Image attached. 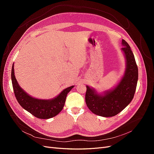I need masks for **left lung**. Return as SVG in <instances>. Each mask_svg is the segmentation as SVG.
I'll list each match as a JSON object with an SVG mask.
<instances>
[{"label": "left lung", "mask_w": 154, "mask_h": 154, "mask_svg": "<svg viewBox=\"0 0 154 154\" xmlns=\"http://www.w3.org/2000/svg\"><path fill=\"white\" fill-rule=\"evenodd\" d=\"M122 50L126 59V69L118 85L103 94H97L87 86L85 102L94 114L103 117H112L122 112L132 100L138 80V68L130 45L122 40Z\"/></svg>", "instance_id": "8db88e82"}]
</instances>
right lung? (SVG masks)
<instances>
[{"mask_svg":"<svg viewBox=\"0 0 154 154\" xmlns=\"http://www.w3.org/2000/svg\"><path fill=\"white\" fill-rule=\"evenodd\" d=\"M11 81L14 94L22 108L36 118L45 119L54 117L62 111L67 94L74 87V86H71L65 88L59 95L51 100L35 98L27 94L18 85L14 73V64L11 69Z\"/></svg>","mask_w":154,"mask_h":154,"instance_id":"add662e5","label":"right lung"}]
</instances>
